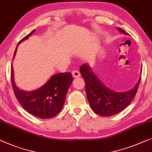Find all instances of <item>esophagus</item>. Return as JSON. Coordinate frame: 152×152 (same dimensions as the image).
<instances>
[{
  "instance_id": "34e87169",
  "label": "esophagus",
  "mask_w": 152,
  "mask_h": 152,
  "mask_svg": "<svg viewBox=\"0 0 152 152\" xmlns=\"http://www.w3.org/2000/svg\"><path fill=\"white\" fill-rule=\"evenodd\" d=\"M72 75L73 77L77 78L79 77H80V72L78 71H73L72 72Z\"/></svg>"
}]
</instances>
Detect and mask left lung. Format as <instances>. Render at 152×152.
I'll return each instance as SVG.
<instances>
[{"label":"left lung","instance_id":"obj_1","mask_svg":"<svg viewBox=\"0 0 152 152\" xmlns=\"http://www.w3.org/2000/svg\"><path fill=\"white\" fill-rule=\"evenodd\" d=\"M118 31L121 34L129 35L121 28ZM80 71L85 80L89 104L94 113L102 116L115 115L128 106L134 98L140 81V77L132 88L125 92H116L103 84L88 64L81 65Z\"/></svg>","mask_w":152,"mask_h":152}]
</instances>
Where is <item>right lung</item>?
Instances as JSON below:
<instances>
[{"mask_svg":"<svg viewBox=\"0 0 152 152\" xmlns=\"http://www.w3.org/2000/svg\"><path fill=\"white\" fill-rule=\"evenodd\" d=\"M36 30L26 36L18 44L15 50L16 56L18 46L27 39ZM14 69L11 67V80L15 96L21 106L32 115L40 118H50L56 116L61 110L66 95L72 82L71 72L53 75L39 88L31 91L20 89L15 83Z\"/></svg>","mask_w":152,"mask_h":152,"instance_id":"add662e5","label":"right lung"}]
</instances>
